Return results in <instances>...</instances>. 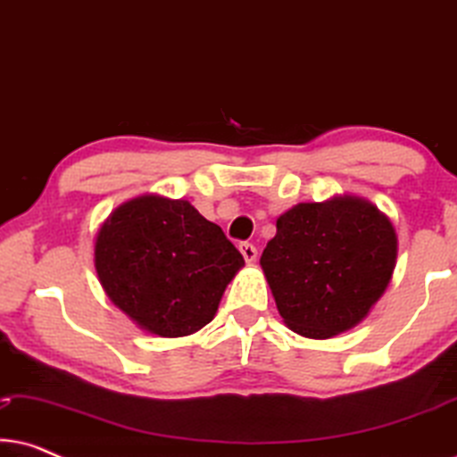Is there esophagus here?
Wrapping results in <instances>:
<instances>
[{
    "mask_svg": "<svg viewBox=\"0 0 457 457\" xmlns=\"http://www.w3.org/2000/svg\"><path fill=\"white\" fill-rule=\"evenodd\" d=\"M239 252L243 253L245 262H253L255 258H258V249H255L253 243H247V241L239 243Z\"/></svg>",
    "mask_w": 457,
    "mask_h": 457,
    "instance_id": "esophagus-1",
    "label": "esophagus"
}]
</instances>
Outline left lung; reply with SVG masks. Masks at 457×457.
Masks as SVG:
<instances>
[{"label": "left lung", "instance_id": "left-lung-1", "mask_svg": "<svg viewBox=\"0 0 457 457\" xmlns=\"http://www.w3.org/2000/svg\"><path fill=\"white\" fill-rule=\"evenodd\" d=\"M395 258L389 218L366 199L345 195L285 212L260 264L287 327L328 339L370 312L389 285Z\"/></svg>", "mask_w": 457, "mask_h": 457}]
</instances>
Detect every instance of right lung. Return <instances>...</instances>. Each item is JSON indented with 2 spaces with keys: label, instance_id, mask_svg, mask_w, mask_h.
Segmentation results:
<instances>
[{
  "label": "right lung",
  "instance_id": "add662e5",
  "mask_svg": "<svg viewBox=\"0 0 457 457\" xmlns=\"http://www.w3.org/2000/svg\"><path fill=\"white\" fill-rule=\"evenodd\" d=\"M243 264L222 228L185 199H130L112 212L96 239V270L108 297L160 337L205 327Z\"/></svg>",
  "mask_w": 457,
  "mask_h": 457
}]
</instances>
